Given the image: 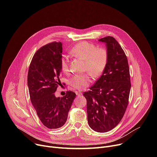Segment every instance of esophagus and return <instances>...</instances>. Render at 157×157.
I'll return each instance as SVG.
<instances>
[{
  "label": "esophagus",
  "instance_id": "1",
  "mask_svg": "<svg viewBox=\"0 0 157 157\" xmlns=\"http://www.w3.org/2000/svg\"><path fill=\"white\" fill-rule=\"evenodd\" d=\"M76 94L77 95H78V96H81V95H82V92H78V91H76Z\"/></svg>",
  "mask_w": 157,
  "mask_h": 157
}]
</instances>
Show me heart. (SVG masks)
<instances>
[{"label": "heart", "mask_w": 157, "mask_h": 157, "mask_svg": "<svg viewBox=\"0 0 157 157\" xmlns=\"http://www.w3.org/2000/svg\"><path fill=\"white\" fill-rule=\"evenodd\" d=\"M75 57L85 61L84 70L92 74L94 77L101 76L104 71L108 62V52L104 47H97L94 44L82 42L70 51ZM62 71L67 74L70 71L69 58L63 55L60 60ZM92 82V76L89 73L74 75L70 79V85L74 89L83 90Z\"/></svg>", "instance_id": "b5f03b06"}]
</instances>
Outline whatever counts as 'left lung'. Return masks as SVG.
Here are the masks:
<instances>
[{"instance_id": "1", "label": "left lung", "mask_w": 157, "mask_h": 157, "mask_svg": "<svg viewBox=\"0 0 157 157\" xmlns=\"http://www.w3.org/2000/svg\"><path fill=\"white\" fill-rule=\"evenodd\" d=\"M108 52L106 67L95 83L85 92L88 125L97 132H106L121 120L128 104L131 88L127 56L118 41L107 36L98 40Z\"/></svg>"}]
</instances>
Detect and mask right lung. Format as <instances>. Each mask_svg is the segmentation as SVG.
<instances>
[{
  "label": "right lung",
  "instance_id": "right-lung-1",
  "mask_svg": "<svg viewBox=\"0 0 157 157\" xmlns=\"http://www.w3.org/2000/svg\"><path fill=\"white\" fill-rule=\"evenodd\" d=\"M62 44L54 42L39 48L30 62L27 83L31 102L43 124L49 129L62 127L76 97L67 91L62 97H56L55 92L61 84L60 60Z\"/></svg>",
  "mask_w": 157,
  "mask_h": 157
}]
</instances>
